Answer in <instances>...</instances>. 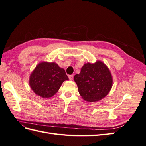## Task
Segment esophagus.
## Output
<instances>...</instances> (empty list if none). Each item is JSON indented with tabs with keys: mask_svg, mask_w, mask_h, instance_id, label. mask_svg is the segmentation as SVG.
Here are the masks:
<instances>
[{
	"mask_svg": "<svg viewBox=\"0 0 146 146\" xmlns=\"http://www.w3.org/2000/svg\"><path fill=\"white\" fill-rule=\"evenodd\" d=\"M69 78L70 80H72L73 78H74L73 75H70V76H69Z\"/></svg>",
	"mask_w": 146,
	"mask_h": 146,
	"instance_id": "34e87169",
	"label": "esophagus"
}]
</instances>
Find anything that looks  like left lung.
Here are the masks:
<instances>
[{"mask_svg":"<svg viewBox=\"0 0 146 146\" xmlns=\"http://www.w3.org/2000/svg\"><path fill=\"white\" fill-rule=\"evenodd\" d=\"M78 92L87 102H97L104 98L111 90L113 78L109 69L103 62L84 64L80 74L74 76Z\"/></svg>","mask_w":146,"mask_h":146,"instance_id":"obj_1","label":"left lung"}]
</instances>
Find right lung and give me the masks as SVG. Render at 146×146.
I'll return each mask as SVG.
<instances>
[{
    "mask_svg": "<svg viewBox=\"0 0 146 146\" xmlns=\"http://www.w3.org/2000/svg\"><path fill=\"white\" fill-rule=\"evenodd\" d=\"M64 69L55 62L39 63L31 74L29 85L36 95L51 98L58 92L64 81L68 80Z\"/></svg>",
    "mask_w": 146,
    "mask_h": 146,
    "instance_id": "right-lung-1",
    "label": "right lung"
}]
</instances>
